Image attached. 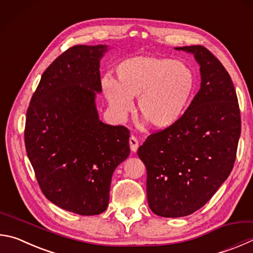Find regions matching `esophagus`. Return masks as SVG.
<instances>
[{"label": "esophagus", "mask_w": 253, "mask_h": 253, "mask_svg": "<svg viewBox=\"0 0 253 253\" xmlns=\"http://www.w3.org/2000/svg\"><path fill=\"white\" fill-rule=\"evenodd\" d=\"M129 145H130V150L132 151V153H136L137 149H138V140H137L136 137L131 136L129 138Z\"/></svg>", "instance_id": "1"}]
</instances>
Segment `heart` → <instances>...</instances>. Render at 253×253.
Listing matches in <instances>:
<instances>
[{
    "label": "heart",
    "instance_id": "heart-1",
    "mask_svg": "<svg viewBox=\"0 0 253 253\" xmlns=\"http://www.w3.org/2000/svg\"><path fill=\"white\" fill-rule=\"evenodd\" d=\"M118 80L105 76L102 88L113 116L124 121L138 108L156 128L178 123L189 108L196 89V76L190 65L167 57L137 56L125 59L117 67Z\"/></svg>",
    "mask_w": 253,
    "mask_h": 253
}]
</instances>
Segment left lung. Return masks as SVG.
<instances>
[{"mask_svg": "<svg viewBox=\"0 0 253 253\" xmlns=\"http://www.w3.org/2000/svg\"><path fill=\"white\" fill-rule=\"evenodd\" d=\"M194 55L200 89L174 125L147 137L137 154L147 169V199L154 213L178 218L211 199L230 174L241 134L231 77L200 45L174 47Z\"/></svg>", "mask_w": 253, "mask_h": 253, "instance_id": "8db88e82", "label": "left lung"}]
</instances>
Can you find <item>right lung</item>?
Here are the masks:
<instances>
[{"mask_svg":"<svg viewBox=\"0 0 253 253\" xmlns=\"http://www.w3.org/2000/svg\"><path fill=\"white\" fill-rule=\"evenodd\" d=\"M107 45H76L43 73L26 113L25 148L44 196L82 215L106 210L113 172L129 156V130L99 119V63Z\"/></svg>","mask_w":253,"mask_h":253,"instance_id":"add662e5","label":"right lung"}]
</instances>
